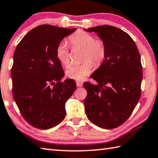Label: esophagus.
I'll list each match as a JSON object with an SVG mask.
<instances>
[{"label":"esophagus","mask_w":158,"mask_h":158,"mask_svg":"<svg viewBox=\"0 0 158 158\" xmlns=\"http://www.w3.org/2000/svg\"><path fill=\"white\" fill-rule=\"evenodd\" d=\"M76 84H77V87H81L82 85H83V84H82V83H81V81H77L76 82Z\"/></svg>","instance_id":"esophagus-1"}]
</instances>
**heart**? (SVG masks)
<instances>
[{
  "instance_id": "b5f03b06",
  "label": "heart",
  "mask_w": 158,
  "mask_h": 158,
  "mask_svg": "<svg viewBox=\"0 0 158 158\" xmlns=\"http://www.w3.org/2000/svg\"><path fill=\"white\" fill-rule=\"evenodd\" d=\"M69 42L73 48L82 49V59L84 61L79 65H71L65 71L68 77L77 81L84 80L90 73L94 65L101 64L106 54V46L101 39H95L94 36L84 31H78L70 36ZM59 62L68 66L70 64V52L66 43L60 42L55 50Z\"/></svg>"
}]
</instances>
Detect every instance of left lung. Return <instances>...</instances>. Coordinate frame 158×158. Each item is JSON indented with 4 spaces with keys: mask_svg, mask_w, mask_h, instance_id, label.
I'll list each match as a JSON object with an SVG mask.
<instances>
[{
    "mask_svg": "<svg viewBox=\"0 0 158 158\" xmlns=\"http://www.w3.org/2000/svg\"><path fill=\"white\" fill-rule=\"evenodd\" d=\"M85 30L96 32L106 46L104 61L90 76L98 84H84L85 113L97 127L117 128L130 117L141 95L140 54L133 39L119 28L105 25Z\"/></svg>",
    "mask_w": 158,
    "mask_h": 158,
    "instance_id": "8db88e82",
    "label": "left lung"
}]
</instances>
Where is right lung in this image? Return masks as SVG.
Instances as JSON below:
<instances>
[{
	"mask_svg": "<svg viewBox=\"0 0 158 158\" xmlns=\"http://www.w3.org/2000/svg\"><path fill=\"white\" fill-rule=\"evenodd\" d=\"M76 30L39 25L22 39L14 52V99L25 121L36 128H52L65 117V103L77 85L71 79L61 81L64 72L55 50Z\"/></svg>",
	"mask_w": 158,
	"mask_h": 158,
	"instance_id": "add662e5",
	"label": "right lung"
}]
</instances>
